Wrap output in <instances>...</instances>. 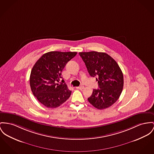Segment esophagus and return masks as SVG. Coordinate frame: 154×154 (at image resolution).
Masks as SVG:
<instances>
[{
    "mask_svg": "<svg viewBox=\"0 0 154 154\" xmlns=\"http://www.w3.org/2000/svg\"><path fill=\"white\" fill-rule=\"evenodd\" d=\"M76 89H79V90H82V89L84 88V87H83V86H81L76 87Z\"/></svg>",
    "mask_w": 154,
    "mask_h": 154,
    "instance_id": "esophagus-1",
    "label": "esophagus"
}]
</instances>
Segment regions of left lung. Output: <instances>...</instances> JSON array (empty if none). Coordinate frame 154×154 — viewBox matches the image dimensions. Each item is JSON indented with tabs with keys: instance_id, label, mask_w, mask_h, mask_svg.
Wrapping results in <instances>:
<instances>
[{
	"instance_id": "obj_1",
	"label": "left lung",
	"mask_w": 154,
	"mask_h": 154,
	"mask_svg": "<svg viewBox=\"0 0 154 154\" xmlns=\"http://www.w3.org/2000/svg\"><path fill=\"white\" fill-rule=\"evenodd\" d=\"M92 77H96L99 89H93L88 100L95 108L103 110L119 98L124 85L123 72L116 61L104 52H79Z\"/></svg>"
}]
</instances>
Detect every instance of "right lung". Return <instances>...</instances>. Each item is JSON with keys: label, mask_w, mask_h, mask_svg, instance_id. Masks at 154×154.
I'll return each mask as SVG.
<instances>
[{"label": "right lung", "mask_w": 154, "mask_h": 154, "mask_svg": "<svg viewBox=\"0 0 154 154\" xmlns=\"http://www.w3.org/2000/svg\"><path fill=\"white\" fill-rule=\"evenodd\" d=\"M76 52H48L33 66L30 77L31 91L37 100L48 108H56L65 102L71 91L66 83H58L65 65Z\"/></svg>", "instance_id": "obj_1"}]
</instances>
